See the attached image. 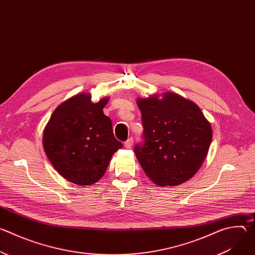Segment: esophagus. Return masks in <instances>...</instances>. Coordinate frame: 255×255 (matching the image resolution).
<instances>
[{"instance_id":"obj_1","label":"esophagus","mask_w":255,"mask_h":255,"mask_svg":"<svg viewBox=\"0 0 255 255\" xmlns=\"http://www.w3.org/2000/svg\"><path fill=\"white\" fill-rule=\"evenodd\" d=\"M133 142H134L133 137H130V138H128V139L124 142V146H125L126 148H131V146L133 145Z\"/></svg>"}]
</instances>
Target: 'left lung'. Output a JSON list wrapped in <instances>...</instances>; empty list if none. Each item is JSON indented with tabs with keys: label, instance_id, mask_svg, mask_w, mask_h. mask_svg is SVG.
<instances>
[{
	"label": "left lung",
	"instance_id": "obj_1",
	"mask_svg": "<svg viewBox=\"0 0 255 255\" xmlns=\"http://www.w3.org/2000/svg\"><path fill=\"white\" fill-rule=\"evenodd\" d=\"M142 141L135 155L146 175L160 187L189 180L201 167L212 141V128L200 108L173 93L138 99Z\"/></svg>",
	"mask_w": 255,
	"mask_h": 255
}]
</instances>
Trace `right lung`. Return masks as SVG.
<instances>
[{"label":"right lung","instance_id":"obj_1","mask_svg":"<svg viewBox=\"0 0 255 255\" xmlns=\"http://www.w3.org/2000/svg\"><path fill=\"white\" fill-rule=\"evenodd\" d=\"M108 99L92 103L79 94L60 104L43 133V147L54 168L71 183L90 186L104 175L112 155L123 144L103 108Z\"/></svg>","mask_w":255,"mask_h":255}]
</instances>
